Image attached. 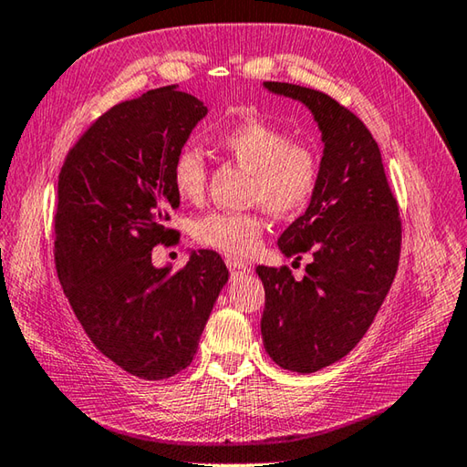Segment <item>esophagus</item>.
<instances>
[{
    "label": "esophagus",
    "mask_w": 467,
    "mask_h": 467,
    "mask_svg": "<svg viewBox=\"0 0 467 467\" xmlns=\"http://www.w3.org/2000/svg\"><path fill=\"white\" fill-rule=\"evenodd\" d=\"M228 269H231V275L233 277H241V275H249L251 267L246 263L239 261V259H226Z\"/></svg>",
    "instance_id": "1"
}]
</instances>
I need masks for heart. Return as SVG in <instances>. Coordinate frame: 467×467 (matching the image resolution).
<instances>
[{"label": "heart", "mask_w": 467, "mask_h": 467, "mask_svg": "<svg viewBox=\"0 0 467 467\" xmlns=\"http://www.w3.org/2000/svg\"><path fill=\"white\" fill-rule=\"evenodd\" d=\"M221 148L253 173V202H261L277 216H294L314 198L319 166L312 150L291 143L289 135L263 119L228 127L218 137ZM171 184L186 202L202 198L206 186L204 155L196 145H184L171 163ZM265 221L261 214L210 213L192 224V236L208 249L233 257H249L261 243Z\"/></svg>", "instance_id": "obj_1"}]
</instances>
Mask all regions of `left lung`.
I'll return each mask as SVG.
<instances>
[{"label": "left lung", "instance_id": "left-lung-1", "mask_svg": "<svg viewBox=\"0 0 467 467\" xmlns=\"http://www.w3.org/2000/svg\"><path fill=\"white\" fill-rule=\"evenodd\" d=\"M263 87L306 105L324 143L314 198L277 239L285 257L309 251L314 261L299 281L287 267H257L265 350L281 368L307 374L344 358L379 314L399 267V208L358 117L314 88Z\"/></svg>", "mask_w": 467, "mask_h": 467}]
</instances>
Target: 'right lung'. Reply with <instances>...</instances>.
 <instances>
[{
    "mask_svg": "<svg viewBox=\"0 0 467 467\" xmlns=\"http://www.w3.org/2000/svg\"><path fill=\"white\" fill-rule=\"evenodd\" d=\"M208 115L202 100L161 87L99 117L58 178L54 257L78 322L109 360L145 380L192 362L228 269L190 251L182 271L155 267L151 249L176 239L171 163Z\"/></svg>",
    "mask_w": 467,
    "mask_h": 467,
    "instance_id": "1",
    "label": "right lung"
}]
</instances>
